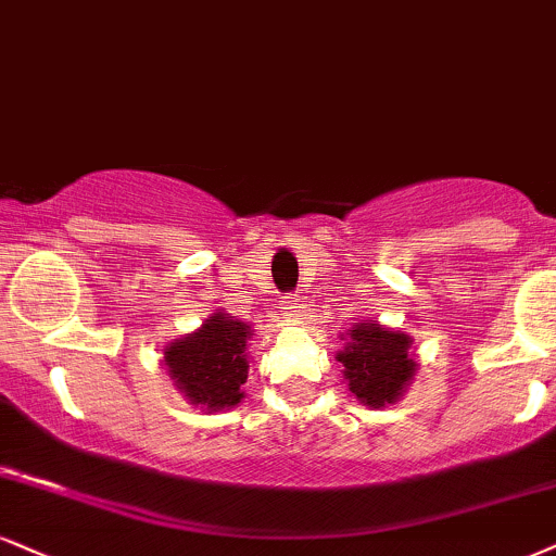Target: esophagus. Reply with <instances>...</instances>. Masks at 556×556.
Masks as SVG:
<instances>
[{
    "mask_svg": "<svg viewBox=\"0 0 556 556\" xmlns=\"http://www.w3.org/2000/svg\"><path fill=\"white\" fill-rule=\"evenodd\" d=\"M289 309L291 312H301V296H299V293H296V296H293V301L289 304Z\"/></svg>",
    "mask_w": 556,
    "mask_h": 556,
    "instance_id": "esophagus-1",
    "label": "esophagus"
}]
</instances>
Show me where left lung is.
<instances>
[{"instance_id":"left-lung-1","label":"left lung","mask_w":556,"mask_h":556,"mask_svg":"<svg viewBox=\"0 0 556 556\" xmlns=\"http://www.w3.org/2000/svg\"><path fill=\"white\" fill-rule=\"evenodd\" d=\"M409 348V334L368 319L355 321L348 330L345 348L338 353V361L345 366L342 376L355 400L374 409L400 400L417 368Z\"/></svg>"}]
</instances>
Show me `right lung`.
Here are the masks:
<instances>
[{
  "mask_svg": "<svg viewBox=\"0 0 556 556\" xmlns=\"http://www.w3.org/2000/svg\"><path fill=\"white\" fill-rule=\"evenodd\" d=\"M250 338L252 327L247 321L216 312L203 321L201 330L164 348V366L190 404H201L211 413L231 409L244 400Z\"/></svg>",
  "mask_w": 556,
  "mask_h": 556,
  "instance_id": "add662e5",
  "label": "right lung"
}]
</instances>
